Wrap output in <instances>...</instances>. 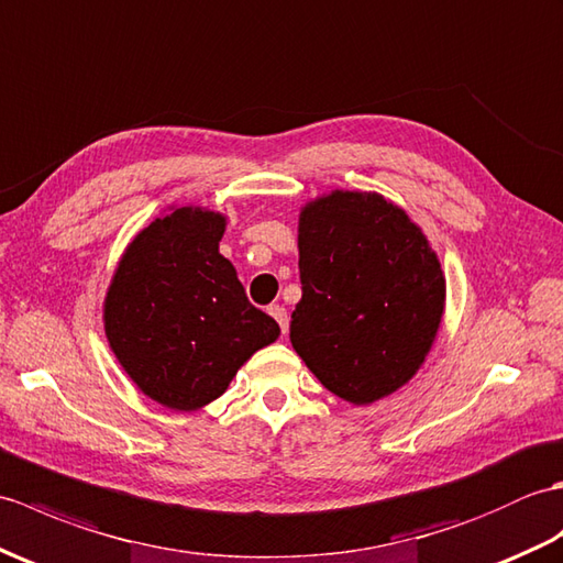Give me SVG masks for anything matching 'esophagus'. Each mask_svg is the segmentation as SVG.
<instances>
[{
	"label": "esophagus",
	"mask_w": 563,
	"mask_h": 563,
	"mask_svg": "<svg viewBox=\"0 0 563 563\" xmlns=\"http://www.w3.org/2000/svg\"><path fill=\"white\" fill-rule=\"evenodd\" d=\"M267 313L279 322V328H282V334H286V330H289V313H286V308L284 306H279V303H274V306H269L267 308Z\"/></svg>",
	"instance_id": "esophagus-1"
}]
</instances>
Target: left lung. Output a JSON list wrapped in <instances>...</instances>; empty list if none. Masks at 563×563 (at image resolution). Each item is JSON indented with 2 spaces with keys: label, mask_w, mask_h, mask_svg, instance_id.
<instances>
[{
  "label": "left lung",
  "mask_w": 563,
  "mask_h": 563,
  "mask_svg": "<svg viewBox=\"0 0 563 563\" xmlns=\"http://www.w3.org/2000/svg\"><path fill=\"white\" fill-rule=\"evenodd\" d=\"M298 269L291 344L330 393L368 405L415 376L439 332L445 279L402 209L371 192L316 199L298 221Z\"/></svg>",
  "instance_id": "left-lung-1"
}]
</instances>
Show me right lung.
I'll return each mask as SVG.
<instances>
[{
  "mask_svg": "<svg viewBox=\"0 0 563 563\" xmlns=\"http://www.w3.org/2000/svg\"><path fill=\"white\" fill-rule=\"evenodd\" d=\"M227 219L180 207L156 219L124 253L106 296V334L140 390L190 411L227 390L245 361L279 336L247 301L219 253Z\"/></svg>",
  "mask_w": 563,
  "mask_h": 563,
  "instance_id": "obj_1",
  "label": "right lung"
}]
</instances>
